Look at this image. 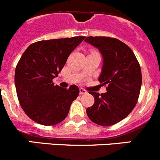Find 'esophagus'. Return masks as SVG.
Here are the masks:
<instances>
[{
    "label": "esophagus",
    "mask_w": 160,
    "mask_h": 160,
    "mask_svg": "<svg viewBox=\"0 0 160 160\" xmlns=\"http://www.w3.org/2000/svg\"><path fill=\"white\" fill-rule=\"evenodd\" d=\"M79 92H80L81 95H82V94H85V93H86L87 92H86V90H85V89H84V88H79Z\"/></svg>",
    "instance_id": "obj_1"
}]
</instances>
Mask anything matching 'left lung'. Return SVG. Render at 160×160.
<instances>
[{
  "label": "left lung",
  "instance_id": "1",
  "mask_svg": "<svg viewBox=\"0 0 160 160\" xmlns=\"http://www.w3.org/2000/svg\"><path fill=\"white\" fill-rule=\"evenodd\" d=\"M85 41L96 47L103 59L99 81L107 92H88L95 102L86 109L88 118L98 125L110 126L126 118L135 107L142 86V72L132 49L115 38L88 36Z\"/></svg>",
  "mask_w": 160,
  "mask_h": 160
}]
</instances>
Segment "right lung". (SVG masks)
I'll list each match as a JSON object with an SVG mask.
<instances>
[{"label": "right lung", "mask_w": 160, "mask_h": 160, "mask_svg": "<svg viewBox=\"0 0 160 160\" xmlns=\"http://www.w3.org/2000/svg\"><path fill=\"white\" fill-rule=\"evenodd\" d=\"M75 36L38 41L28 46L15 68V84L22 108L35 122L55 125L68 114L79 88L54 85L53 78L64 68L68 58L85 39Z\"/></svg>", "instance_id": "right-lung-1"}]
</instances>
